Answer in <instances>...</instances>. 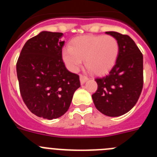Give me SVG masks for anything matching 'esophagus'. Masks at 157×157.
Here are the masks:
<instances>
[{"instance_id":"1","label":"esophagus","mask_w":157,"mask_h":157,"mask_svg":"<svg viewBox=\"0 0 157 157\" xmlns=\"http://www.w3.org/2000/svg\"><path fill=\"white\" fill-rule=\"evenodd\" d=\"M79 78H80V82H81V84H84V83L89 79L88 77H86V76L85 75H80Z\"/></svg>"}]
</instances>
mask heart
I'll return each instance as SVG.
<instances>
[{
  "instance_id": "obj_1",
  "label": "heart",
  "mask_w": 157,
  "mask_h": 157,
  "mask_svg": "<svg viewBox=\"0 0 157 157\" xmlns=\"http://www.w3.org/2000/svg\"><path fill=\"white\" fill-rule=\"evenodd\" d=\"M120 45L110 35H85L75 38L70 47L62 51L67 67L73 72L79 70L85 59L87 68L95 75H103L116 63Z\"/></svg>"
}]
</instances>
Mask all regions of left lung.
I'll return each mask as SVG.
<instances>
[{
	"label": "left lung",
	"instance_id": "obj_1",
	"mask_svg": "<svg viewBox=\"0 0 157 157\" xmlns=\"http://www.w3.org/2000/svg\"><path fill=\"white\" fill-rule=\"evenodd\" d=\"M120 45L116 63L106 75L97 78L98 90L92 95L98 111L112 117L128 112L136 105L143 87V56L128 35L105 32Z\"/></svg>",
	"mask_w": 157,
	"mask_h": 157
}]
</instances>
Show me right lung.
I'll return each mask as SVG.
<instances>
[{
	"label": "right lung",
	"instance_id": "right-lung-1",
	"mask_svg": "<svg viewBox=\"0 0 157 157\" xmlns=\"http://www.w3.org/2000/svg\"><path fill=\"white\" fill-rule=\"evenodd\" d=\"M62 36L41 31L25 43L16 63L25 105L33 114L47 120L63 116L80 87L79 76L69 71L62 59Z\"/></svg>",
	"mask_w": 157,
	"mask_h": 157
}]
</instances>
